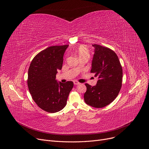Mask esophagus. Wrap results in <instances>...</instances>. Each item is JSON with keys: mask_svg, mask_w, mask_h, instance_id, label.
<instances>
[{"mask_svg": "<svg viewBox=\"0 0 149 149\" xmlns=\"http://www.w3.org/2000/svg\"><path fill=\"white\" fill-rule=\"evenodd\" d=\"M74 85H75V86H77V85L80 84V83H79V82L77 81H74Z\"/></svg>", "mask_w": 149, "mask_h": 149, "instance_id": "34e87169", "label": "esophagus"}]
</instances>
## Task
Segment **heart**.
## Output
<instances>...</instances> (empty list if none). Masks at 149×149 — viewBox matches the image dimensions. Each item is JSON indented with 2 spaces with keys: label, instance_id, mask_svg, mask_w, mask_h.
Wrapping results in <instances>:
<instances>
[{
  "label": "heart",
  "instance_id": "heart-1",
  "mask_svg": "<svg viewBox=\"0 0 149 149\" xmlns=\"http://www.w3.org/2000/svg\"><path fill=\"white\" fill-rule=\"evenodd\" d=\"M77 53L79 57L82 56H89L88 49L85 46H80L77 49Z\"/></svg>",
  "mask_w": 149,
  "mask_h": 149
}]
</instances>
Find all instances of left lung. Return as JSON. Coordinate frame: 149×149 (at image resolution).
<instances>
[{
    "label": "left lung",
    "instance_id": "8db88e82",
    "mask_svg": "<svg viewBox=\"0 0 149 149\" xmlns=\"http://www.w3.org/2000/svg\"><path fill=\"white\" fill-rule=\"evenodd\" d=\"M94 54L91 72L98 77L95 86L86 84L84 95L86 103L94 108H102L117 97L121 86L123 69L116 54L110 48L94 44Z\"/></svg>",
    "mask_w": 149,
    "mask_h": 149
}]
</instances>
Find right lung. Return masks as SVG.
Listing matches in <instances>:
<instances>
[{"mask_svg": "<svg viewBox=\"0 0 149 149\" xmlns=\"http://www.w3.org/2000/svg\"><path fill=\"white\" fill-rule=\"evenodd\" d=\"M68 45L52 46L38 54L29 70L28 86L32 99L43 110L54 113L65 107L72 81L58 82L56 75L62 69L63 57Z\"/></svg>", "mask_w": 149, "mask_h": 149, "instance_id": "obj_1", "label": "right lung"}]
</instances>
